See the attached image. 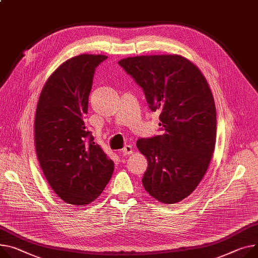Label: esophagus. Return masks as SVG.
<instances>
[{
	"label": "esophagus",
	"instance_id": "1",
	"mask_svg": "<svg viewBox=\"0 0 258 258\" xmlns=\"http://www.w3.org/2000/svg\"><path fill=\"white\" fill-rule=\"evenodd\" d=\"M122 154L124 155V156H126V155H130L131 153H132V147L131 146H126L125 148H123L122 149Z\"/></svg>",
	"mask_w": 258,
	"mask_h": 258
}]
</instances>
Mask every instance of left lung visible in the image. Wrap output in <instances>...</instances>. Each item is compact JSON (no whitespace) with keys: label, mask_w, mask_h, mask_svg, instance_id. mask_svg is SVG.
I'll list each match as a JSON object with an SVG mask.
<instances>
[{"label":"left lung","mask_w":258,"mask_h":258,"mask_svg":"<svg viewBox=\"0 0 258 258\" xmlns=\"http://www.w3.org/2000/svg\"><path fill=\"white\" fill-rule=\"evenodd\" d=\"M118 65L143 89L150 109L159 111L164 131L136 143L148 160L143 185L158 202L179 203L203 180L215 149L217 116L209 84L177 54L126 57Z\"/></svg>","instance_id":"left-lung-1"}]
</instances>
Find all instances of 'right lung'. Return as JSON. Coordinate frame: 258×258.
I'll list each match as a JSON object with an SVG mask.
<instances>
[{"label":"right lung","instance_id":"1","mask_svg":"<svg viewBox=\"0 0 258 258\" xmlns=\"http://www.w3.org/2000/svg\"><path fill=\"white\" fill-rule=\"evenodd\" d=\"M103 54L69 58L47 79L35 115L39 163L54 193L65 203L86 206L102 193L113 162L86 130L89 95Z\"/></svg>","mask_w":258,"mask_h":258}]
</instances>
